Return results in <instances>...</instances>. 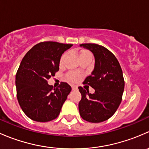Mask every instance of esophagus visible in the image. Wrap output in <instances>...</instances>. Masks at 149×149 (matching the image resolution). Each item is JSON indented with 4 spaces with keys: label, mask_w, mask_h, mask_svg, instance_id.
Wrapping results in <instances>:
<instances>
[{
    "label": "esophagus",
    "mask_w": 149,
    "mask_h": 149,
    "mask_svg": "<svg viewBox=\"0 0 149 149\" xmlns=\"http://www.w3.org/2000/svg\"><path fill=\"white\" fill-rule=\"evenodd\" d=\"M71 87H72V89H73V90H77L78 89V87L76 86L72 85Z\"/></svg>",
    "instance_id": "obj_1"
}]
</instances>
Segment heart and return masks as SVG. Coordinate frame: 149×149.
I'll use <instances>...</instances> for the list:
<instances>
[{
	"instance_id": "heart-1",
	"label": "heart",
	"mask_w": 149,
	"mask_h": 149,
	"mask_svg": "<svg viewBox=\"0 0 149 149\" xmlns=\"http://www.w3.org/2000/svg\"><path fill=\"white\" fill-rule=\"evenodd\" d=\"M91 55V54L89 53V52H83L81 53V55ZM80 55V56H81ZM66 57V54H63V55H62V57H61V61H60V63H61V64H62L63 63L64 60H65ZM68 78L69 79H70V81H77L78 79H79V75L77 73H70L68 74Z\"/></svg>"
}]
</instances>
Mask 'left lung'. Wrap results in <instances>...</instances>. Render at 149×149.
Listing matches in <instances>:
<instances>
[{"mask_svg":"<svg viewBox=\"0 0 149 149\" xmlns=\"http://www.w3.org/2000/svg\"><path fill=\"white\" fill-rule=\"evenodd\" d=\"M80 47L93 53L95 63L91 76L84 84L95 89L90 94L81 86L79 109L81 117L90 123H101L115 114L122 101L125 81L119 62L115 55L104 47L97 44H81Z\"/></svg>","mask_w":149,"mask_h":149,"instance_id":"left-lung-1","label":"left lung"}]
</instances>
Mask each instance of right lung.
I'll return each instance as SVG.
<instances>
[{
  "label": "right lung",
  "mask_w": 149,
  "mask_h": 149,
  "mask_svg": "<svg viewBox=\"0 0 149 149\" xmlns=\"http://www.w3.org/2000/svg\"><path fill=\"white\" fill-rule=\"evenodd\" d=\"M73 46L56 42H44L28 51L16 75L17 99L25 115L37 122H48L59 115L71 87L62 82L58 88L47 80L59 70L63 53Z\"/></svg>",
  "instance_id": "obj_1"
}]
</instances>
